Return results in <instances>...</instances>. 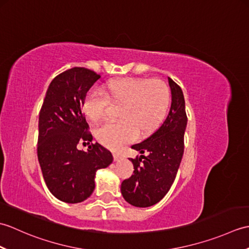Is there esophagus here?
I'll use <instances>...</instances> for the list:
<instances>
[{"mask_svg":"<svg viewBox=\"0 0 249 249\" xmlns=\"http://www.w3.org/2000/svg\"><path fill=\"white\" fill-rule=\"evenodd\" d=\"M113 158L115 161H119L120 160H122V155L120 154V153H113Z\"/></svg>","mask_w":249,"mask_h":249,"instance_id":"obj_1","label":"esophagus"}]
</instances>
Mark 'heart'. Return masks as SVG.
I'll return each mask as SVG.
<instances>
[{
    "mask_svg": "<svg viewBox=\"0 0 249 249\" xmlns=\"http://www.w3.org/2000/svg\"><path fill=\"white\" fill-rule=\"evenodd\" d=\"M170 93L160 79L122 78L107 84L105 92L99 88L89 89L83 102L89 119L98 120L109 108L110 100L122 104L119 121H106L95 129L100 143L116 150L134 141L139 131L150 133L160 123L168 108Z\"/></svg>",
    "mask_w": 249,
    "mask_h": 249,
    "instance_id": "b5f03b06",
    "label": "heart"
}]
</instances>
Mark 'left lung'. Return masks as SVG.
<instances>
[{
	"instance_id": "left-lung-1",
	"label": "left lung",
	"mask_w": 249,
	"mask_h": 249,
	"mask_svg": "<svg viewBox=\"0 0 249 249\" xmlns=\"http://www.w3.org/2000/svg\"><path fill=\"white\" fill-rule=\"evenodd\" d=\"M171 89V108L160 127L140 143L131 145L140 157L130 158L134 174L124 179L121 193L137 208L154 205L165 197L176 179L184 153V134L187 124L182 89L168 77ZM145 152L147 156H143Z\"/></svg>"
}]
</instances>
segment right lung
Instances as JSON below:
<instances>
[{"instance_id":"right-lung-1","label":"right lung","mask_w":249,"mask_h":249,"mask_svg":"<svg viewBox=\"0 0 249 249\" xmlns=\"http://www.w3.org/2000/svg\"><path fill=\"white\" fill-rule=\"evenodd\" d=\"M100 75L84 67L61 72L47 89L39 112L37 156L47 187L66 203L88 199L95 188V173L108 167L112 154L99 143L87 152L77 144L92 141L83 112L87 93Z\"/></svg>"}]
</instances>
